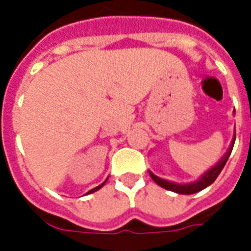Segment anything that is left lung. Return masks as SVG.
Instances as JSON below:
<instances>
[{
    "instance_id": "1",
    "label": "left lung",
    "mask_w": 251,
    "mask_h": 251,
    "mask_svg": "<svg viewBox=\"0 0 251 251\" xmlns=\"http://www.w3.org/2000/svg\"><path fill=\"white\" fill-rule=\"evenodd\" d=\"M234 142H235V136L232 137L231 144H230V147L227 149V152L225 153V156H223L214 167H211L207 172H204V174L201 175L196 181L180 184V183H175V181H169V180L161 179V177H158V176H156L154 174H152L151 171H149V175H151V177H152V180L156 184H158L160 187H163V188L168 189V191H172V192H176V194L181 195L196 194V192H199L201 189L207 188L208 185H211L215 181L216 177H218L219 174L222 172V169L225 168V165H226L227 160L230 157V154H231L232 148H234Z\"/></svg>"
}]
</instances>
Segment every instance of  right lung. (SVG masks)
<instances>
[{"label": "right lung", "instance_id": "1", "mask_svg": "<svg viewBox=\"0 0 251 251\" xmlns=\"http://www.w3.org/2000/svg\"><path fill=\"white\" fill-rule=\"evenodd\" d=\"M106 181H107V180H104L103 183H102V184H100V185H98V187H95V188L90 189V191H88L87 194H93V192H95V191H98V189H100V188H102V187H103L104 183H106Z\"/></svg>", "mask_w": 251, "mask_h": 251}]
</instances>
